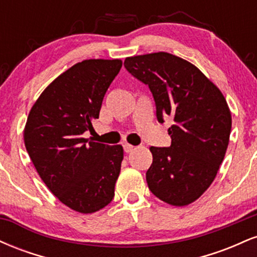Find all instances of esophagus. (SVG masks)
Returning <instances> with one entry per match:
<instances>
[{
	"label": "esophagus",
	"mask_w": 257,
	"mask_h": 257,
	"mask_svg": "<svg viewBox=\"0 0 257 257\" xmlns=\"http://www.w3.org/2000/svg\"><path fill=\"white\" fill-rule=\"evenodd\" d=\"M123 147H124V151L126 152V153H129V152H132L133 150L135 149V146H133V145H131V144H124V145H123Z\"/></svg>",
	"instance_id": "34e87169"
}]
</instances>
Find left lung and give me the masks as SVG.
<instances>
[{
  "instance_id": "left-lung-1",
  "label": "left lung",
  "mask_w": 257,
  "mask_h": 257,
  "mask_svg": "<svg viewBox=\"0 0 257 257\" xmlns=\"http://www.w3.org/2000/svg\"><path fill=\"white\" fill-rule=\"evenodd\" d=\"M124 66L149 85L158 122L172 116V145L150 147V191L168 204L185 206L213 184L225 158L232 116L219 88L190 61L166 52L125 58Z\"/></svg>"
}]
</instances>
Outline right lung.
Listing matches in <instances>:
<instances>
[{"mask_svg": "<svg viewBox=\"0 0 257 257\" xmlns=\"http://www.w3.org/2000/svg\"><path fill=\"white\" fill-rule=\"evenodd\" d=\"M120 67L119 59L75 64L42 91L26 120L24 143L38 175L63 204L82 214L105 208L114 196L123 147L82 135L99 118Z\"/></svg>", "mask_w": 257, "mask_h": 257, "instance_id": "right-lung-1", "label": "right lung"}]
</instances>
